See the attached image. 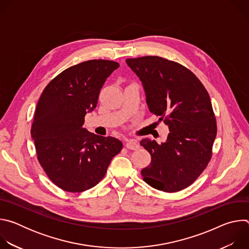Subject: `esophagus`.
Here are the masks:
<instances>
[{"label":"esophagus","instance_id":"obj_1","mask_svg":"<svg viewBox=\"0 0 249 249\" xmlns=\"http://www.w3.org/2000/svg\"><path fill=\"white\" fill-rule=\"evenodd\" d=\"M125 147H126L127 149H129V150H138L139 147H140V145H139V143H138V142H137L136 140L131 139V140H128V141L126 142Z\"/></svg>","mask_w":249,"mask_h":249}]
</instances>
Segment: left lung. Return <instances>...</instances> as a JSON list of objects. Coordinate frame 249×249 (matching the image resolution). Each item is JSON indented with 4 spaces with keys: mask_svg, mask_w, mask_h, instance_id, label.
I'll use <instances>...</instances> for the list:
<instances>
[{
    "mask_svg": "<svg viewBox=\"0 0 249 249\" xmlns=\"http://www.w3.org/2000/svg\"><path fill=\"white\" fill-rule=\"evenodd\" d=\"M143 84L149 110L168 126L164 143L143 139L140 144L151 155L142 169L153 188L177 192L191 185L212 158L217 122L208 91L184 66L159 56L127 59Z\"/></svg>",
    "mask_w": 249,
    "mask_h": 249,
    "instance_id": "obj_1",
    "label": "left lung"
}]
</instances>
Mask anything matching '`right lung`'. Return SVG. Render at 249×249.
Segmentation results:
<instances>
[{
	"mask_svg": "<svg viewBox=\"0 0 249 249\" xmlns=\"http://www.w3.org/2000/svg\"><path fill=\"white\" fill-rule=\"evenodd\" d=\"M118 67L109 60L82 62L55 77L39 97L31 137L40 165L64 191L79 193L95 186L123 148L118 139L83 127L106 79Z\"/></svg>",
	"mask_w": 249,
	"mask_h": 249,
	"instance_id": "obj_1",
	"label": "right lung"
}]
</instances>
